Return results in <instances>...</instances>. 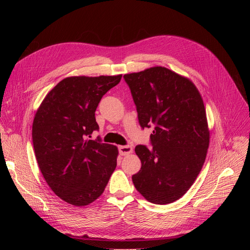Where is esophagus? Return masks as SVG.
<instances>
[{
  "instance_id": "obj_1",
  "label": "esophagus",
  "mask_w": 250,
  "mask_h": 250,
  "mask_svg": "<svg viewBox=\"0 0 250 250\" xmlns=\"http://www.w3.org/2000/svg\"><path fill=\"white\" fill-rule=\"evenodd\" d=\"M119 152L121 155H126L132 152V147L130 145H125V146H119Z\"/></svg>"
}]
</instances>
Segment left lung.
Returning a JSON list of instances; mask_svg holds the SVG:
<instances>
[{"label":"left lung","mask_w":250,"mask_h":250,"mask_svg":"<svg viewBox=\"0 0 250 250\" xmlns=\"http://www.w3.org/2000/svg\"><path fill=\"white\" fill-rule=\"evenodd\" d=\"M142 129L153 127L149 149L135 147L141 170L135 188L148 201L174 202L194 184L209 143L206 108L192 81L163 66L124 75Z\"/></svg>","instance_id":"1"}]
</instances>
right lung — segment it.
Segmentation results:
<instances>
[{
    "mask_svg": "<svg viewBox=\"0 0 250 250\" xmlns=\"http://www.w3.org/2000/svg\"><path fill=\"white\" fill-rule=\"evenodd\" d=\"M121 78H65L36 111L32 141L37 164L52 191L76 207L99 197L117 167L118 148L89 138L99 130L98 104Z\"/></svg>",
    "mask_w": 250,
    "mask_h": 250,
    "instance_id": "1",
    "label": "right lung"
}]
</instances>
